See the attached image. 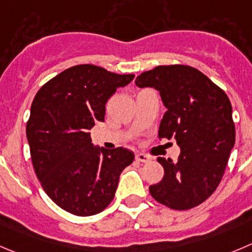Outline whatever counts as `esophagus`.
Wrapping results in <instances>:
<instances>
[{"mask_svg":"<svg viewBox=\"0 0 252 252\" xmlns=\"http://www.w3.org/2000/svg\"><path fill=\"white\" fill-rule=\"evenodd\" d=\"M136 159L140 160V162H143V163H147V162L151 160V157L150 156L145 155V153H137V155H136Z\"/></svg>","mask_w":252,"mask_h":252,"instance_id":"34e87169","label":"esophagus"}]
</instances>
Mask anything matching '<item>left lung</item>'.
<instances>
[{
    "label": "left lung",
    "mask_w": 252,
    "mask_h": 252,
    "mask_svg": "<svg viewBox=\"0 0 252 252\" xmlns=\"http://www.w3.org/2000/svg\"><path fill=\"white\" fill-rule=\"evenodd\" d=\"M138 88H153L166 106L158 136L174 138L178 160L158 157L163 179L150 186L151 195L171 209L187 210L207 200L222 178L235 143L229 97L198 69L156 66L136 78Z\"/></svg>",
    "instance_id": "8db88e82"
}]
</instances>
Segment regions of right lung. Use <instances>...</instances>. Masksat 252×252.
I'll return each mask as SVG.
<instances>
[{"mask_svg":"<svg viewBox=\"0 0 252 252\" xmlns=\"http://www.w3.org/2000/svg\"><path fill=\"white\" fill-rule=\"evenodd\" d=\"M133 78L84 64L62 71L35 95L26 128L31 157L43 189L62 209L89 217L114 199L135 155L94 146L89 130L104 121L107 100Z\"/></svg>","mask_w":252,"mask_h":252,"instance_id":"obj_1","label":"right lung"}]
</instances>
